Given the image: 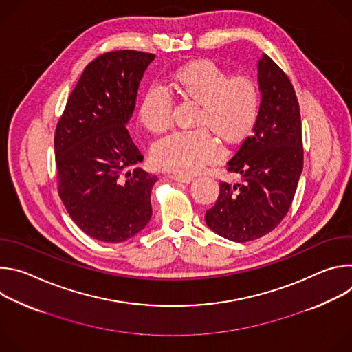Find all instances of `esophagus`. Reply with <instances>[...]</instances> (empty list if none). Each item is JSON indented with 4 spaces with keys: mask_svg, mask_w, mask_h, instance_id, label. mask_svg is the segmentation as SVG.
I'll use <instances>...</instances> for the list:
<instances>
[{
    "mask_svg": "<svg viewBox=\"0 0 352 352\" xmlns=\"http://www.w3.org/2000/svg\"><path fill=\"white\" fill-rule=\"evenodd\" d=\"M171 179L177 181V182H182V184H190L193 181V177H186V175H178V174H173L170 177Z\"/></svg>",
    "mask_w": 352,
    "mask_h": 352,
    "instance_id": "esophagus-1",
    "label": "esophagus"
}]
</instances>
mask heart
<instances>
[{
  "label": "heart",
  "mask_w": 352,
  "mask_h": 352,
  "mask_svg": "<svg viewBox=\"0 0 352 352\" xmlns=\"http://www.w3.org/2000/svg\"><path fill=\"white\" fill-rule=\"evenodd\" d=\"M171 90L181 98L199 104L193 131H175L152 147L155 164L181 175L199 173L217 160L221 148L207 130L228 143L243 139L252 131L261 109V87L249 75L230 74L210 60L189 63L170 76ZM171 93L152 85L143 93L138 107L140 124L150 132L160 133L173 121ZM208 129L206 130V128Z\"/></svg>",
  "instance_id": "heart-1"
}]
</instances>
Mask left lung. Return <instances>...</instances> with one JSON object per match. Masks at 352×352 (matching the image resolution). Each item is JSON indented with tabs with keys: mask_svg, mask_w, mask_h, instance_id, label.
I'll return each instance as SVG.
<instances>
[{
	"mask_svg": "<svg viewBox=\"0 0 352 352\" xmlns=\"http://www.w3.org/2000/svg\"><path fill=\"white\" fill-rule=\"evenodd\" d=\"M261 109L252 135L227 163L241 184H220L208 227L234 242L258 239L285 217L304 167L302 126L295 90L266 54L258 61Z\"/></svg>",
	"mask_w": 352,
	"mask_h": 352,
	"instance_id": "obj_1",
	"label": "left lung"
}]
</instances>
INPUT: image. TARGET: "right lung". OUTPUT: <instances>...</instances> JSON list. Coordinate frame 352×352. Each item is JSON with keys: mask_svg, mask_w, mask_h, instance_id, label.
Here are the masks:
<instances>
[{"mask_svg": "<svg viewBox=\"0 0 352 352\" xmlns=\"http://www.w3.org/2000/svg\"><path fill=\"white\" fill-rule=\"evenodd\" d=\"M155 54L121 50L97 57L72 90L56 136L58 193L74 223L89 236L117 243L142 231L152 217L156 175L143 160L126 125Z\"/></svg>", "mask_w": 352, "mask_h": 352, "instance_id": "1", "label": "right lung"}]
</instances>
